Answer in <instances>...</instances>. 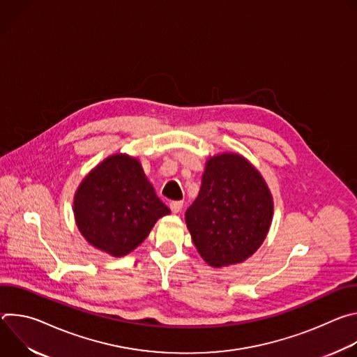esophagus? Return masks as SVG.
<instances>
[{
	"label": "esophagus",
	"instance_id": "34e87169",
	"mask_svg": "<svg viewBox=\"0 0 357 357\" xmlns=\"http://www.w3.org/2000/svg\"><path fill=\"white\" fill-rule=\"evenodd\" d=\"M182 208H183V202H182V200H172V202L169 203V209L172 211V213L181 212Z\"/></svg>",
	"mask_w": 357,
	"mask_h": 357
}]
</instances>
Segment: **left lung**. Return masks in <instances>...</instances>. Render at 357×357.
<instances>
[{"label": "left lung", "mask_w": 357, "mask_h": 357, "mask_svg": "<svg viewBox=\"0 0 357 357\" xmlns=\"http://www.w3.org/2000/svg\"><path fill=\"white\" fill-rule=\"evenodd\" d=\"M273 218L271 193L247 160L211 158L185 220L193 244L212 267L241 263L264 241Z\"/></svg>", "instance_id": "8db88e82"}]
</instances>
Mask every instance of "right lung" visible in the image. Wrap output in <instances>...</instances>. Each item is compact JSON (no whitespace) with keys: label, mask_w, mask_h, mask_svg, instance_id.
Instances as JSON below:
<instances>
[{"label":"right lung","mask_w":357,"mask_h":357,"mask_svg":"<svg viewBox=\"0 0 357 357\" xmlns=\"http://www.w3.org/2000/svg\"><path fill=\"white\" fill-rule=\"evenodd\" d=\"M169 213L139 162L123 154L97 165L75 196V218L84 238L116 257L132 251Z\"/></svg>","instance_id":"right-lung-1"}]
</instances>
